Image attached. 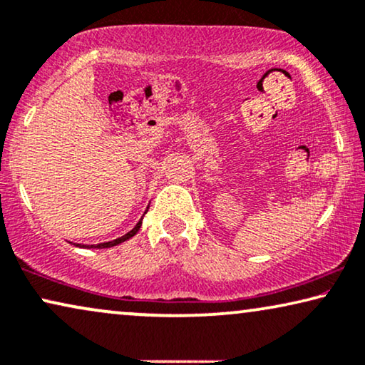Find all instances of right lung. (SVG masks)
<instances>
[{
  "label": "right lung",
  "instance_id": "1",
  "mask_svg": "<svg viewBox=\"0 0 365 365\" xmlns=\"http://www.w3.org/2000/svg\"><path fill=\"white\" fill-rule=\"evenodd\" d=\"M148 210V208H147ZM145 210V212H147ZM140 227H142V218H140V222H138L135 227H133L129 233H125L124 236H120V238H117V240H112V241H107V243H99V245H78V246H81V248H112V246H115V245H120V243H124V241H127V240H130L133 235H135L138 230H140Z\"/></svg>",
  "mask_w": 365,
  "mask_h": 365
}]
</instances>
